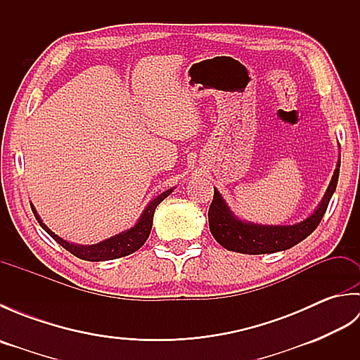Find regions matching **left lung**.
Returning <instances> with one entry per match:
<instances>
[{"label": "left lung", "instance_id": "obj_1", "mask_svg": "<svg viewBox=\"0 0 360 360\" xmlns=\"http://www.w3.org/2000/svg\"><path fill=\"white\" fill-rule=\"evenodd\" d=\"M339 172L340 160L333 174L330 187H328L317 210L309 218L294 226H258L243 223L238 218H235V215L227 207L224 200L215 188L213 200L209 207V226L213 238L229 250L250 255L274 254V252L286 250L295 246V244L303 241L307 236L314 232L320 224V221H322L334 190L338 187Z\"/></svg>", "mask_w": 360, "mask_h": 360}]
</instances>
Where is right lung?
<instances>
[{
  "label": "right lung",
  "mask_w": 360,
  "mask_h": 360,
  "mask_svg": "<svg viewBox=\"0 0 360 360\" xmlns=\"http://www.w3.org/2000/svg\"><path fill=\"white\" fill-rule=\"evenodd\" d=\"M170 193H172V188L167 190V192H164V193H160L158 198H155V200L148 204V207L143 210L142 217L139 218V221H137V224L129 229V231L122 232L116 236H111V238L105 240L98 244H93V246H75V244H72V243H68V241L62 240L60 236L53 233L51 229L44 226L40 217L37 215V210L34 209L32 204H30V207H32L35 219L40 223V226L60 244V246L65 248L68 252H71L72 255H75L80 259H86V262H105V259H116L120 257L129 255L143 246V243L147 241L148 235L151 232L153 215H155L156 207Z\"/></svg>",
  "instance_id": "1"
}]
</instances>
